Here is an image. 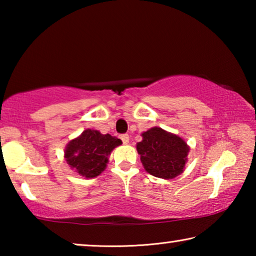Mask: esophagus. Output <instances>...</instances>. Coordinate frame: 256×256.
I'll list each match as a JSON object with an SVG mask.
<instances>
[{"label": "esophagus", "mask_w": 256, "mask_h": 256, "mask_svg": "<svg viewBox=\"0 0 256 256\" xmlns=\"http://www.w3.org/2000/svg\"><path fill=\"white\" fill-rule=\"evenodd\" d=\"M120 140L123 141L124 144H128L130 141V136H128V134H122V136H120Z\"/></svg>", "instance_id": "obj_1"}]
</instances>
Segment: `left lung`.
Instances as JSON below:
<instances>
[{"label": "left lung", "instance_id": "8db88e82", "mask_svg": "<svg viewBox=\"0 0 256 256\" xmlns=\"http://www.w3.org/2000/svg\"><path fill=\"white\" fill-rule=\"evenodd\" d=\"M136 151L146 172L164 180L180 175L188 162L190 146L177 134L154 126L141 133Z\"/></svg>", "mask_w": 256, "mask_h": 256}]
</instances>
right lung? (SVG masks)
<instances>
[{
    "mask_svg": "<svg viewBox=\"0 0 256 256\" xmlns=\"http://www.w3.org/2000/svg\"><path fill=\"white\" fill-rule=\"evenodd\" d=\"M120 144L122 141L110 134L86 128L79 136L68 142L64 158L71 170L80 176L94 178L106 170L112 151Z\"/></svg>",
    "mask_w": 256,
    "mask_h": 256,
    "instance_id": "add662e5",
    "label": "right lung"
}]
</instances>
